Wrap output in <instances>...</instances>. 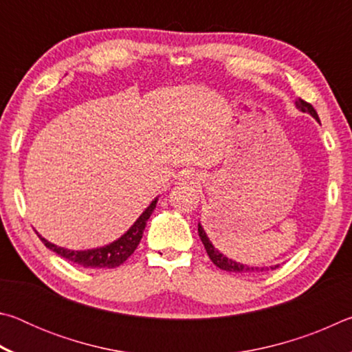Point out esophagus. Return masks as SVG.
Wrapping results in <instances>:
<instances>
[{"mask_svg":"<svg viewBox=\"0 0 352 352\" xmlns=\"http://www.w3.org/2000/svg\"><path fill=\"white\" fill-rule=\"evenodd\" d=\"M184 178H188V180H192V177H190V175H189V174H188V175H186V177H184Z\"/></svg>","mask_w":352,"mask_h":352,"instance_id":"esophagus-1","label":"esophagus"}]
</instances>
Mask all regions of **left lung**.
Returning a JSON list of instances; mask_svg holds the SVG:
<instances>
[{
  "instance_id": "left-lung-1",
  "label": "left lung",
  "mask_w": 352,
  "mask_h": 352,
  "mask_svg": "<svg viewBox=\"0 0 352 352\" xmlns=\"http://www.w3.org/2000/svg\"><path fill=\"white\" fill-rule=\"evenodd\" d=\"M295 104H296V109H298V110H301V111H305V113H311V115L320 122V118H318V115H317V111H315V109H314V107H312L311 104L306 102V100H302V99H298ZM199 236H200L201 242H204V245H205V250H206L208 256H210V259L214 262V265H217L219 269H222V270L234 272V273H259V272H267V270H270V269L275 270L276 267H279V265H272V267H250V265L241 264V262H236V261H233V259H228L225 254L220 253L219 250L212 245L211 241H210V237L206 236L204 226H201L200 223H199Z\"/></svg>"
}]
</instances>
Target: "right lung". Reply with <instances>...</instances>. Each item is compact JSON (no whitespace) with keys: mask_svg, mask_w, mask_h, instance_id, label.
I'll return each mask as SVG.
<instances>
[{"mask_svg":"<svg viewBox=\"0 0 352 352\" xmlns=\"http://www.w3.org/2000/svg\"><path fill=\"white\" fill-rule=\"evenodd\" d=\"M157 201L158 197L152 200V204L146 208L144 212H142L138 219H136V222L130 226L127 233H124L118 241L109 243V245L99 248L68 250L63 247H57L56 243H51L50 241H46L45 237H41L38 233L37 234L40 237V241L45 243V247L52 250V252L62 256V258L74 262L77 265L85 267V269H115V267L121 265L124 261H127L129 256H132L136 247H138L142 233H144L147 220L153 212L155 206H157Z\"/></svg>","mask_w":352,"mask_h":352,"instance_id":"1","label":"right lung"}]
</instances>
